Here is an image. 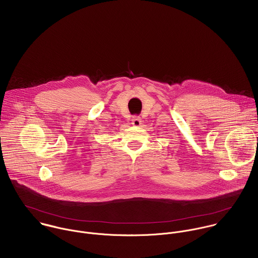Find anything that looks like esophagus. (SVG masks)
<instances>
[{"mask_svg":"<svg viewBox=\"0 0 258 258\" xmlns=\"http://www.w3.org/2000/svg\"><path fill=\"white\" fill-rule=\"evenodd\" d=\"M141 119L139 117H133L132 119V125L135 127H139L141 125Z\"/></svg>","mask_w":258,"mask_h":258,"instance_id":"esophagus-1","label":"esophagus"}]
</instances>
